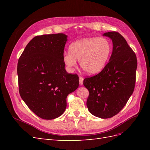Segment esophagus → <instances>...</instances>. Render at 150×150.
Masks as SVG:
<instances>
[{
	"label": "esophagus",
	"mask_w": 150,
	"mask_h": 150,
	"mask_svg": "<svg viewBox=\"0 0 150 150\" xmlns=\"http://www.w3.org/2000/svg\"><path fill=\"white\" fill-rule=\"evenodd\" d=\"M83 80H84L83 78H82V77L80 76L79 78V84H80L81 86L83 84Z\"/></svg>",
	"instance_id": "34e87169"
}]
</instances>
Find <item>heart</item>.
<instances>
[{
	"instance_id": "heart-1",
	"label": "heart",
	"mask_w": 150,
	"mask_h": 150,
	"mask_svg": "<svg viewBox=\"0 0 150 150\" xmlns=\"http://www.w3.org/2000/svg\"><path fill=\"white\" fill-rule=\"evenodd\" d=\"M69 51L62 57L68 69H73L77 66L76 60H80V66L86 72L96 74L104 69L110 59L111 44L105 38H87L72 43Z\"/></svg>"
}]
</instances>
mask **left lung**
Returning <instances> with one entry per match:
<instances>
[{
    "instance_id": "obj_1",
    "label": "left lung",
    "mask_w": 150,
    "mask_h": 150,
    "mask_svg": "<svg viewBox=\"0 0 150 150\" xmlns=\"http://www.w3.org/2000/svg\"><path fill=\"white\" fill-rule=\"evenodd\" d=\"M111 39L112 52L108 64L98 74L84 79L89 91L86 105L89 111L100 118L117 115L134 91L137 59L125 39L117 32L103 34Z\"/></svg>"
}]
</instances>
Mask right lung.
<instances>
[{
  "instance_id": "add662e5",
  "label": "right lung",
  "mask_w": 150,
  "mask_h": 150,
  "mask_svg": "<svg viewBox=\"0 0 150 150\" xmlns=\"http://www.w3.org/2000/svg\"><path fill=\"white\" fill-rule=\"evenodd\" d=\"M67 41L64 34L37 35L19 59L17 75L21 97L44 120L63 114L66 98L79 86V77L65 69L62 57Z\"/></svg>"
}]
</instances>
